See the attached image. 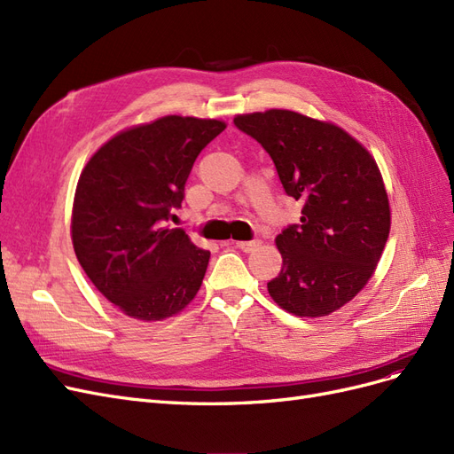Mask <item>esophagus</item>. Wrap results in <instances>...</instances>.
<instances>
[{
  "mask_svg": "<svg viewBox=\"0 0 454 454\" xmlns=\"http://www.w3.org/2000/svg\"><path fill=\"white\" fill-rule=\"evenodd\" d=\"M235 244H237L239 250H242V252H246V254H250V252H254V250L259 248L261 240H240V242H235Z\"/></svg>",
  "mask_w": 454,
  "mask_h": 454,
  "instance_id": "34e87169",
  "label": "esophagus"
}]
</instances>
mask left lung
Here are the masks:
<instances>
[{"mask_svg": "<svg viewBox=\"0 0 454 454\" xmlns=\"http://www.w3.org/2000/svg\"><path fill=\"white\" fill-rule=\"evenodd\" d=\"M235 125L270 155L301 223L277 237L282 270L267 284L286 312L320 318L358 295L390 232V202L373 155L329 121L290 109L242 114Z\"/></svg>", "mask_w": 454, "mask_h": 454, "instance_id": "obj_1", "label": "left lung"}]
</instances>
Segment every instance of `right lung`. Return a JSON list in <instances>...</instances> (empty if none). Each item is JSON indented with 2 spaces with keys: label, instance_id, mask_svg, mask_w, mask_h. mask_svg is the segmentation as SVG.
<instances>
[{
  "label": "right lung",
  "instance_id": "obj_1",
  "mask_svg": "<svg viewBox=\"0 0 454 454\" xmlns=\"http://www.w3.org/2000/svg\"><path fill=\"white\" fill-rule=\"evenodd\" d=\"M225 129L217 119L159 117L117 132L79 176L75 255L96 290L134 320H167L200 290L210 252L164 223L195 159Z\"/></svg>",
  "mask_w": 454,
  "mask_h": 454
}]
</instances>
